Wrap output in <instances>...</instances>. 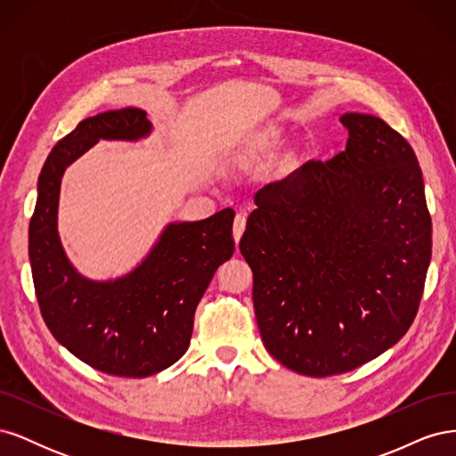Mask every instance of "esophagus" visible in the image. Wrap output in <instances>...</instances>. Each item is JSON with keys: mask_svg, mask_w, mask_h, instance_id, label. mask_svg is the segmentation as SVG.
<instances>
[{"mask_svg": "<svg viewBox=\"0 0 456 456\" xmlns=\"http://www.w3.org/2000/svg\"><path fill=\"white\" fill-rule=\"evenodd\" d=\"M245 224H247V215L238 213L236 218H233V240H236V245L240 243V238H241V233L245 230Z\"/></svg>", "mask_w": 456, "mask_h": 456, "instance_id": "obj_1", "label": "esophagus"}]
</instances>
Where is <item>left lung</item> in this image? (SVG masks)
I'll return each instance as SVG.
<instances>
[{
  "label": "left lung",
  "instance_id": "1",
  "mask_svg": "<svg viewBox=\"0 0 456 456\" xmlns=\"http://www.w3.org/2000/svg\"><path fill=\"white\" fill-rule=\"evenodd\" d=\"M340 123L346 150L258 190L240 241L262 342L315 379L362 367L407 333L432 256L415 151L380 118Z\"/></svg>",
  "mask_w": 456,
  "mask_h": 456
}]
</instances>
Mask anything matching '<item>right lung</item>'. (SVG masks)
<instances>
[{"mask_svg": "<svg viewBox=\"0 0 456 456\" xmlns=\"http://www.w3.org/2000/svg\"><path fill=\"white\" fill-rule=\"evenodd\" d=\"M151 126L141 108L77 123L37 181L28 253L45 325L66 350L106 375L144 379L171 367L190 346L194 314L216 268L233 255V209L196 223H173L139 268L116 281H91L68 262L57 232L61 178L101 139L136 141Z\"/></svg>", "mask_w": 456, "mask_h": 456, "instance_id": "right-lung-1", "label": "right lung"}]
</instances>
